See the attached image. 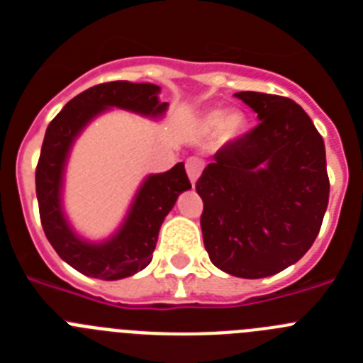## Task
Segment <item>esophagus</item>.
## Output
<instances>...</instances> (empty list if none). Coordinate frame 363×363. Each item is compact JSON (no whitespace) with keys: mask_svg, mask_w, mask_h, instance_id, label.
<instances>
[{"mask_svg":"<svg viewBox=\"0 0 363 363\" xmlns=\"http://www.w3.org/2000/svg\"><path fill=\"white\" fill-rule=\"evenodd\" d=\"M185 169H187V174H189V179H191V184L194 185L198 182V178H200L201 171H203V162L198 158H189L187 163H185Z\"/></svg>","mask_w":363,"mask_h":363,"instance_id":"1","label":"esophagus"}]
</instances>
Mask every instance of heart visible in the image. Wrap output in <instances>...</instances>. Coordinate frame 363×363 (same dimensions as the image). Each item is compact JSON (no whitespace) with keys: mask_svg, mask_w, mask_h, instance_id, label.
<instances>
[{"mask_svg":"<svg viewBox=\"0 0 363 363\" xmlns=\"http://www.w3.org/2000/svg\"><path fill=\"white\" fill-rule=\"evenodd\" d=\"M242 127L243 120L238 112H229L225 108H214L200 120L201 133L207 134V136L221 133V136L227 138V140H233L234 136H238Z\"/></svg>","mask_w":363,"mask_h":363,"instance_id":"obj_1","label":"heart"}]
</instances>
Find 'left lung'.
Returning <instances> with one entry per match:
<instances>
[{
    "label": "left lung",
    "mask_w": 363,
    "mask_h": 363,
    "mask_svg": "<svg viewBox=\"0 0 363 363\" xmlns=\"http://www.w3.org/2000/svg\"><path fill=\"white\" fill-rule=\"evenodd\" d=\"M234 96L259 123L221 147L201 172V233L218 269L256 280L296 264L318 236L329 203L325 145L293 99Z\"/></svg>",
    "instance_id": "8db88e82"
}]
</instances>
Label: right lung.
<instances>
[{"label":"right lung","mask_w":363,"mask_h":363,"mask_svg":"<svg viewBox=\"0 0 363 363\" xmlns=\"http://www.w3.org/2000/svg\"><path fill=\"white\" fill-rule=\"evenodd\" d=\"M160 91L162 89L154 83L111 82L94 85L70 99L47 127L36 169L41 225L60 258L85 277L121 280L145 269L152 259L163 220L179 194L191 189L184 163H176L171 171L162 174H149L134 194L116 233L101 242L79 236L63 209L67 162L83 129L111 108L160 120L169 108V104L160 101Z\"/></svg>","instance_id":"1"}]
</instances>
